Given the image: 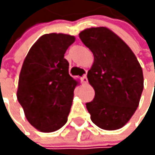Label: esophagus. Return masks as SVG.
Returning <instances> with one entry per match:
<instances>
[{"instance_id": "34e87169", "label": "esophagus", "mask_w": 155, "mask_h": 155, "mask_svg": "<svg viewBox=\"0 0 155 155\" xmlns=\"http://www.w3.org/2000/svg\"><path fill=\"white\" fill-rule=\"evenodd\" d=\"M81 81H82V83L84 84H87V82H88V80H87V76L84 74L82 78H81Z\"/></svg>"}]
</instances>
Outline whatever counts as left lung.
<instances>
[{"instance_id":"1","label":"left lung","mask_w":155,"mask_h":155,"mask_svg":"<svg viewBox=\"0 0 155 155\" xmlns=\"http://www.w3.org/2000/svg\"><path fill=\"white\" fill-rule=\"evenodd\" d=\"M94 55L87 72L95 97L86 103L92 122L105 130L126 124L139 106L143 90V73L132 50L105 27L86 28L79 34Z\"/></svg>"}]
</instances>
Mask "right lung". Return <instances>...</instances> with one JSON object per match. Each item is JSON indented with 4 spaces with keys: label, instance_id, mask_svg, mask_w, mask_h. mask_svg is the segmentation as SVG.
Listing matches in <instances>:
<instances>
[{
    "label": "right lung",
    "instance_id": "add662e5",
    "mask_svg": "<svg viewBox=\"0 0 155 155\" xmlns=\"http://www.w3.org/2000/svg\"><path fill=\"white\" fill-rule=\"evenodd\" d=\"M74 41L68 34H45L23 62L17 100L28 123L41 132H54L68 121L78 83L69 74L64 54Z\"/></svg>",
    "mask_w": 155,
    "mask_h": 155
}]
</instances>
